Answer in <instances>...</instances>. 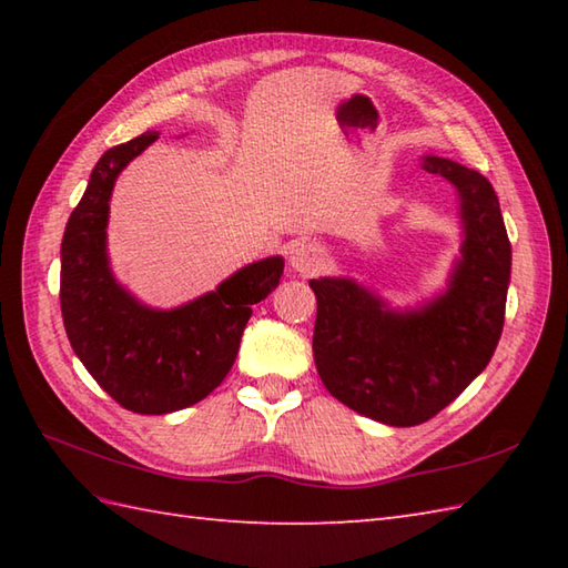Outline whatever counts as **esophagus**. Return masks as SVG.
Wrapping results in <instances>:
<instances>
[{
  "mask_svg": "<svg viewBox=\"0 0 568 568\" xmlns=\"http://www.w3.org/2000/svg\"><path fill=\"white\" fill-rule=\"evenodd\" d=\"M324 248L320 244H312V241H303V244H295L291 251V268L295 273L312 275L317 273L324 265Z\"/></svg>",
  "mask_w": 568,
  "mask_h": 568,
  "instance_id": "esophagus-1",
  "label": "esophagus"
}]
</instances>
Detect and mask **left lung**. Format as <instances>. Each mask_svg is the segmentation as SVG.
<instances>
[{"mask_svg": "<svg viewBox=\"0 0 568 568\" xmlns=\"http://www.w3.org/2000/svg\"><path fill=\"white\" fill-rule=\"evenodd\" d=\"M427 173L456 187L462 248L446 287L427 303L393 310L354 277L310 281L317 373L336 400L390 427H415L454 403L496 352L513 251L500 202L470 168L422 155Z\"/></svg>", "mask_w": 568, "mask_h": 568, "instance_id": "1", "label": "left lung"}]
</instances>
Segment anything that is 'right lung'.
Wrapping results in <instances>:
<instances>
[{
	"instance_id": "add662e5",
	"label": "right lung",
	"mask_w": 568,
	"mask_h": 568,
	"mask_svg": "<svg viewBox=\"0 0 568 568\" xmlns=\"http://www.w3.org/2000/svg\"><path fill=\"white\" fill-rule=\"evenodd\" d=\"M159 139L146 131L106 151L72 210L60 244V310L72 352L104 393L139 415H168L204 400L232 371L253 305L283 275V256L248 263L173 310L143 305L116 281L106 253L119 173Z\"/></svg>"
}]
</instances>
